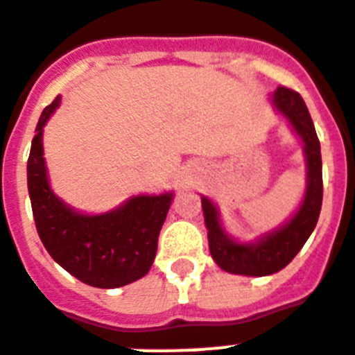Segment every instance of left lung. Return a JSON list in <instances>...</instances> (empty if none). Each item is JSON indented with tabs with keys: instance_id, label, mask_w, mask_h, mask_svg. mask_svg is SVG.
Segmentation results:
<instances>
[{
	"instance_id": "8db88e82",
	"label": "left lung",
	"mask_w": 355,
	"mask_h": 355,
	"mask_svg": "<svg viewBox=\"0 0 355 355\" xmlns=\"http://www.w3.org/2000/svg\"><path fill=\"white\" fill-rule=\"evenodd\" d=\"M275 112L288 121L294 134L304 143L305 196L291 220L272 232L262 234L255 242H238L223 229L220 210L208 197H201L208 248L216 264L229 274L262 277L279 272L304 248L315 231L322 208V156L315 124L300 93L277 87L270 96Z\"/></svg>"
}]
</instances>
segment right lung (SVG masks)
Wrapping results in <instances>:
<instances>
[{"instance_id":"add662e5","label":"right lung","mask_w":355,"mask_h":355,"mask_svg":"<svg viewBox=\"0 0 355 355\" xmlns=\"http://www.w3.org/2000/svg\"><path fill=\"white\" fill-rule=\"evenodd\" d=\"M61 96L46 105L27 159V189L35 225L46 251L76 279L117 288L141 279L153 266L173 191L134 196L104 214H83L59 199L48 180L42 134Z\"/></svg>"}]
</instances>
